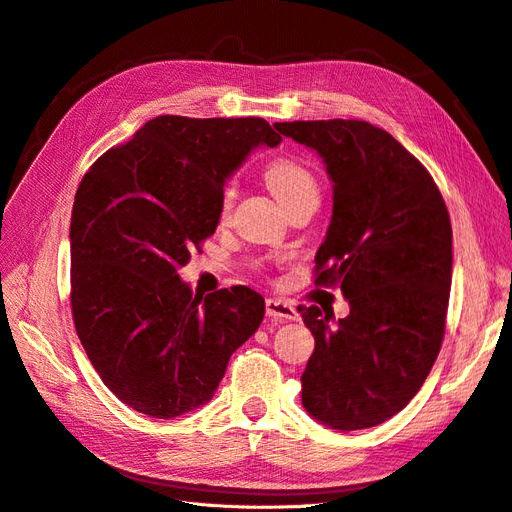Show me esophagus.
<instances>
[{
    "instance_id": "1",
    "label": "esophagus",
    "mask_w": 512,
    "mask_h": 512,
    "mask_svg": "<svg viewBox=\"0 0 512 512\" xmlns=\"http://www.w3.org/2000/svg\"><path fill=\"white\" fill-rule=\"evenodd\" d=\"M266 315L272 319H280V321H295L300 315L289 302L278 300V298H268L266 300Z\"/></svg>"
}]
</instances>
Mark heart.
Masks as SVG:
<instances>
[{
    "label": "heart",
    "instance_id": "heart-1",
    "mask_svg": "<svg viewBox=\"0 0 512 512\" xmlns=\"http://www.w3.org/2000/svg\"><path fill=\"white\" fill-rule=\"evenodd\" d=\"M263 178H266L268 187L272 189V193L278 197L280 204H283L285 208L289 204H293L295 200H300V197L319 193L315 176H312V172L304 166V163L295 161V159L278 157V159L270 161L266 166V172H263ZM234 195H236L234 185L225 187V191L221 195L223 217L229 210H232Z\"/></svg>",
    "mask_w": 512,
    "mask_h": 512
}]
</instances>
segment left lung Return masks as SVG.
Masks as SVG:
<instances>
[{"instance_id":"left-lung-1","label":"left lung","mask_w":512,"mask_h":512,"mask_svg":"<svg viewBox=\"0 0 512 512\" xmlns=\"http://www.w3.org/2000/svg\"><path fill=\"white\" fill-rule=\"evenodd\" d=\"M317 151L334 212L315 285L340 287L351 312L300 306L315 336L302 404L332 430H366L417 395L440 353L453 274L451 219L421 161L366 121L274 123Z\"/></svg>"}]
</instances>
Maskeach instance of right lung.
I'll list each match as a JSON object with an SVG mask.
<instances>
[{"label":"right lung","instance_id":"right-lung-1","mask_svg":"<svg viewBox=\"0 0 512 512\" xmlns=\"http://www.w3.org/2000/svg\"><path fill=\"white\" fill-rule=\"evenodd\" d=\"M280 140L259 117L163 114L80 180L70 225L76 334L104 385L142 415L204 406L263 321L257 291L193 295L178 270L217 229L225 180L253 148Z\"/></svg>","mask_w":512,"mask_h":512}]
</instances>
